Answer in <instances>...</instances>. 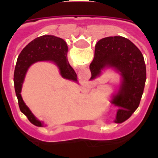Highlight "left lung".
<instances>
[{
  "instance_id": "1",
  "label": "left lung",
  "mask_w": 158,
  "mask_h": 158,
  "mask_svg": "<svg viewBox=\"0 0 158 158\" xmlns=\"http://www.w3.org/2000/svg\"><path fill=\"white\" fill-rule=\"evenodd\" d=\"M90 80L99 77L106 69L120 75L118 90L110 102L118 106L117 123L126 121L139 107L146 80V69L142 52L131 41L122 36H109L99 40L90 65Z\"/></svg>"
}]
</instances>
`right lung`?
I'll list each match as a JSON object with an SVG mask.
<instances>
[{
    "label": "right lung",
    "mask_w": 158,
    "mask_h": 158,
    "mask_svg": "<svg viewBox=\"0 0 158 158\" xmlns=\"http://www.w3.org/2000/svg\"><path fill=\"white\" fill-rule=\"evenodd\" d=\"M67 52L68 47L65 40L54 35H43L29 43L18 57L14 72V87L18 104L21 112L35 126L43 127L44 123L35 116L22 98V86L26 73L32 64L42 61H50L56 64L62 77L77 82L76 73L67 59Z\"/></svg>",
    "instance_id": "right-lung-1"
}]
</instances>
